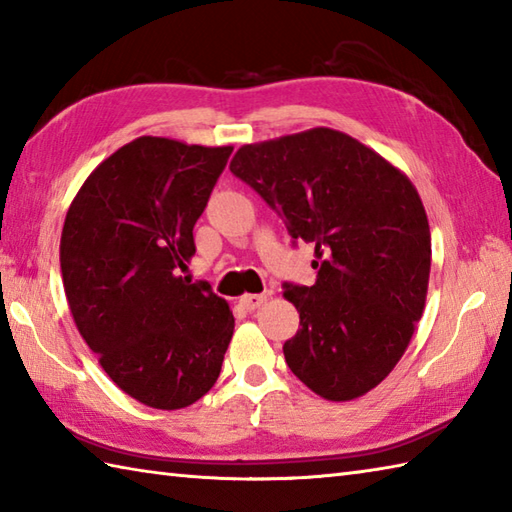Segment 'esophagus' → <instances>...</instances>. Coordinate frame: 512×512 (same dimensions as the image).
Segmentation results:
<instances>
[{"label":"esophagus","mask_w":512,"mask_h":512,"mask_svg":"<svg viewBox=\"0 0 512 512\" xmlns=\"http://www.w3.org/2000/svg\"><path fill=\"white\" fill-rule=\"evenodd\" d=\"M264 301H266V295H244L239 299V306H244L246 310H257Z\"/></svg>","instance_id":"1"}]
</instances>
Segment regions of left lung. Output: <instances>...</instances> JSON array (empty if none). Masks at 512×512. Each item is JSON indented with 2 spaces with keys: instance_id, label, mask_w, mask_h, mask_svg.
<instances>
[{
  "instance_id": "8db88e82",
  "label": "left lung",
  "mask_w": 512,
  "mask_h": 512,
  "mask_svg": "<svg viewBox=\"0 0 512 512\" xmlns=\"http://www.w3.org/2000/svg\"><path fill=\"white\" fill-rule=\"evenodd\" d=\"M231 171L314 246V286L286 284L299 312L286 363L325 400L367 394L405 354L427 301L431 233L411 180L330 127L244 145Z\"/></svg>"
}]
</instances>
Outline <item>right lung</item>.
Segmentation results:
<instances>
[{
    "label": "right lung",
    "mask_w": 512,
    "mask_h": 512,
    "mask_svg": "<svg viewBox=\"0 0 512 512\" xmlns=\"http://www.w3.org/2000/svg\"><path fill=\"white\" fill-rule=\"evenodd\" d=\"M231 151L140 136L90 173L65 215L61 275L76 328L105 374L147 407L200 400L231 343L228 303L180 275Z\"/></svg>",
    "instance_id": "add662e5"
}]
</instances>
